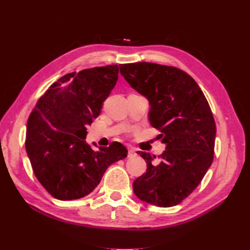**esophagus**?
<instances>
[{"instance_id": "obj_1", "label": "esophagus", "mask_w": 250, "mask_h": 250, "mask_svg": "<svg viewBox=\"0 0 250 250\" xmlns=\"http://www.w3.org/2000/svg\"><path fill=\"white\" fill-rule=\"evenodd\" d=\"M135 155H137V153H135V149L134 148H129V149H128V156L133 157Z\"/></svg>"}]
</instances>
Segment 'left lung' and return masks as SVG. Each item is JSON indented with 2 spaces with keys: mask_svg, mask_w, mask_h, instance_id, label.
Returning a JSON list of instances; mask_svg holds the SVG:
<instances>
[{
  "mask_svg": "<svg viewBox=\"0 0 250 250\" xmlns=\"http://www.w3.org/2000/svg\"><path fill=\"white\" fill-rule=\"evenodd\" d=\"M121 75L146 97L149 121L161 130L166 150L154 156L138 151L147 170L133 181L142 201L156 207L176 206L200 184L214 160L216 124L206 96L196 81L175 66L151 62L120 65Z\"/></svg>",
  "mask_w": 250,
  "mask_h": 250,
  "instance_id": "left-lung-1",
  "label": "left lung"
}]
</instances>
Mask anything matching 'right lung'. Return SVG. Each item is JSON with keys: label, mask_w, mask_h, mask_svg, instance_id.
Here are the masks:
<instances>
[{"label": "right lung", "mask_w": 250, "mask_h": 250, "mask_svg": "<svg viewBox=\"0 0 250 250\" xmlns=\"http://www.w3.org/2000/svg\"><path fill=\"white\" fill-rule=\"evenodd\" d=\"M118 74L117 64L66 74L53 83L30 113L27 154L36 178L54 198L84 197L111 164L127 156L121 143L95 151L85 142L86 127L100 115Z\"/></svg>", "instance_id": "add662e5"}]
</instances>
